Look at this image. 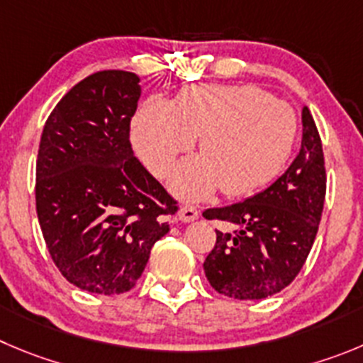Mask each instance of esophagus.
Listing matches in <instances>:
<instances>
[{"label":"esophagus","instance_id":"esophagus-1","mask_svg":"<svg viewBox=\"0 0 363 363\" xmlns=\"http://www.w3.org/2000/svg\"><path fill=\"white\" fill-rule=\"evenodd\" d=\"M199 218V211L197 208H193V206H184V208H181V211H179V220L181 222H193V220Z\"/></svg>","mask_w":363,"mask_h":363}]
</instances>
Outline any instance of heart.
<instances>
[{
	"label": "heart",
	"instance_id": "1",
	"mask_svg": "<svg viewBox=\"0 0 363 363\" xmlns=\"http://www.w3.org/2000/svg\"><path fill=\"white\" fill-rule=\"evenodd\" d=\"M296 134L290 105L254 86H191L172 104L150 98L132 123V145L155 177H164L193 138H201V157L182 162L170 181L188 201L216 188L242 197L267 186L289 161Z\"/></svg>",
	"mask_w": 363,
	"mask_h": 363
}]
</instances>
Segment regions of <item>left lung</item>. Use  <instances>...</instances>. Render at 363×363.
<instances>
[{
	"label": "left lung",
	"instance_id": "1",
	"mask_svg": "<svg viewBox=\"0 0 363 363\" xmlns=\"http://www.w3.org/2000/svg\"><path fill=\"white\" fill-rule=\"evenodd\" d=\"M324 197L323 143L310 109L303 107V141L289 170L247 201L202 213L228 225L216 229V243L204 262L209 284L240 301L265 299L286 289L313 245Z\"/></svg>",
	"mask_w": 363,
	"mask_h": 363
}]
</instances>
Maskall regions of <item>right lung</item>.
I'll use <instances>...</instances> for the list:
<instances>
[{"label": "right lung", "instance_id": "right-lung-1", "mask_svg": "<svg viewBox=\"0 0 363 363\" xmlns=\"http://www.w3.org/2000/svg\"><path fill=\"white\" fill-rule=\"evenodd\" d=\"M140 77L89 74L55 105L40 135L35 206L53 263L71 284L114 296L134 289L177 202L130 147Z\"/></svg>", "mask_w": 363, "mask_h": 363}]
</instances>
